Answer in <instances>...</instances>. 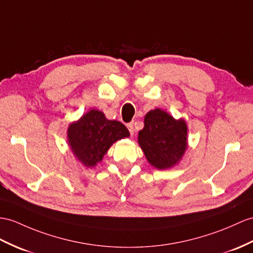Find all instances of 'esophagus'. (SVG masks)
<instances>
[{"label":"esophagus","instance_id":"34e87169","mask_svg":"<svg viewBox=\"0 0 253 253\" xmlns=\"http://www.w3.org/2000/svg\"><path fill=\"white\" fill-rule=\"evenodd\" d=\"M126 127L128 128V131H130V134H131V135H133V134H134V131H135V128H134V122L127 123V125H126Z\"/></svg>","mask_w":253,"mask_h":253}]
</instances>
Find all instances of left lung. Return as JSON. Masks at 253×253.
<instances>
[{
  "label": "left lung",
  "mask_w": 253,
  "mask_h": 253,
  "mask_svg": "<svg viewBox=\"0 0 253 253\" xmlns=\"http://www.w3.org/2000/svg\"><path fill=\"white\" fill-rule=\"evenodd\" d=\"M145 126L138 133V143L151 165L165 169L175 165L187 149V125L175 120L161 109L145 116Z\"/></svg>",
  "instance_id": "left-lung-1"
}]
</instances>
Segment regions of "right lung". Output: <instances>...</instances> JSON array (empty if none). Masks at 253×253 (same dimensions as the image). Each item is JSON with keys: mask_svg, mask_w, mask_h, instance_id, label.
Returning a JSON list of instances; mask_svg holds the SVG:
<instances>
[{"mask_svg": "<svg viewBox=\"0 0 253 253\" xmlns=\"http://www.w3.org/2000/svg\"><path fill=\"white\" fill-rule=\"evenodd\" d=\"M121 122L107 120L100 110L92 109L69 127V143L74 155L87 168L101 162L109 147L118 139L128 137Z\"/></svg>", "mask_w": 253, "mask_h": 253, "instance_id": "1", "label": "right lung"}]
</instances>
